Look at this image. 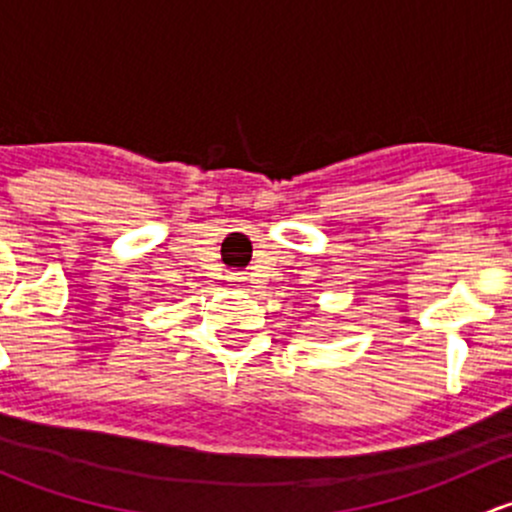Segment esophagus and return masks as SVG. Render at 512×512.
Masks as SVG:
<instances>
[{"label": "esophagus", "mask_w": 512, "mask_h": 512, "mask_svg": "<svg viewBox=\"0 0 512 512\" xmlns=\"http://www.w3.org/2000/svg\"><path fill=\"white\" fill-rule=\"evenodd\" d=\"M230 282H232V285H240V282H242V277H237V275H232V277H230Z\"/></svg>", "instance_id": "obj_1"}]
</instances>
